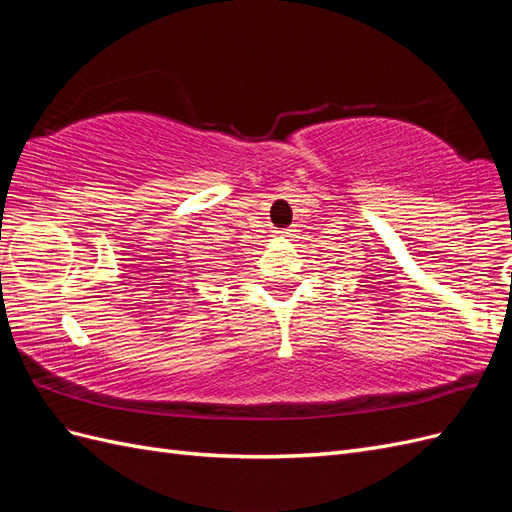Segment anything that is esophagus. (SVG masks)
<instances>
[{
	"label": "esophagus",
	"instance_id": "34e87169",
	"mask_svg": "<svg viewBox=\"0 0 512 512\" xmlns=\"http://www.w3.org/2000/svg\"><path fill=\"white\" fill-rule=\"evenodd\" d=\"M294 228H284V230H280V237H284V239H292L294 237Z\"/></svg>",
	"mask_w": 512,
	"mask_h": 512
}]
</instances>
